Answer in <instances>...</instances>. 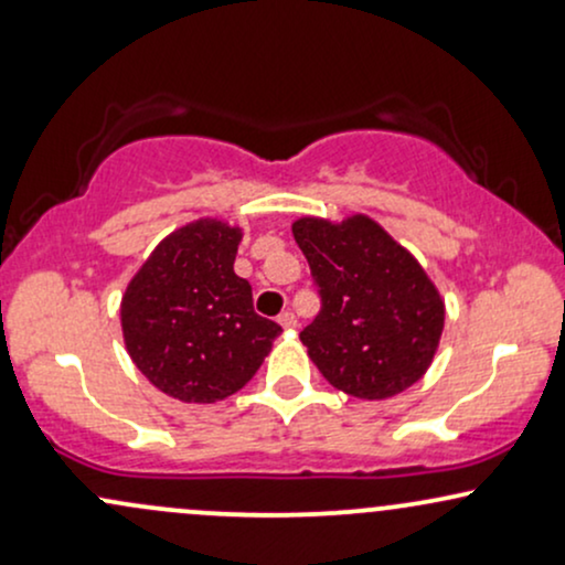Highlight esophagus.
Masks as SVG:
<instances>
[{
  "mask_svg": "<svg viewBox=\"0 0 565 565\" xmlns=\"http://www.w3.org/2000/svg\"><path fill=\"white\" fill-rule=\"evenodd\" d=\"M278 323H281L284 329H295L297 327V316L291 313V310H284V313L278 316Z\"/></svg>",
  "mask_w": 565,
  "mask_h": 565,
  "instance_id": "esophagus-1",
  "label": "esophagus"
}]
</instances>
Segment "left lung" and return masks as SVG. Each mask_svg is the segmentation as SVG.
<instances>
[{
  "mask_svg": "<svg viewBox=\"0 0 565 565\" xmlns=\"http://www.w3.org/2000/svg\"><path fill=\"white\" fill-rule=\"evenodd\" d=\"M291 233L321 297L300 340L329 385L369 401L414 385L444 332V302L419 263L364 215L305 217Z\"/></svg>",
  "mask_w": 565,
  "mask_h": 565,
  "instance_id": "8db88e82",
  "label": "left lung"
}]
</instances>
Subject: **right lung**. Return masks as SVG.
Listing matches in <instances>:
<instances>
[{"mask_svg":"<svg viewBox=\"0 0 565 565\" xmlns=\"http://www.w3.org/2000/svg\"><path fill=\"white\" fill-rule=\"evenodd\" d=\"M242 233L196 220L167 236L121 300V329L135 366L185 404L223 401L255 377L281 327L252 305L233 274Z\"/></svg>","mask_w":565,"mask_h":565,"instance_id":"add662e5","label":"right lung"}]
</instances>
